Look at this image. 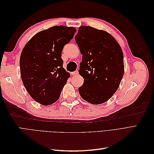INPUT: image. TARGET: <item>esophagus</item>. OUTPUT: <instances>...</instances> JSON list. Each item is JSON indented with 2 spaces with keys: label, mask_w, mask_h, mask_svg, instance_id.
<instances>
[{
  "label": "esophagus",
  "mask_w": 154,
  "mask_h": 154,
  "mask_svg": "<svg viewBox=\"0 0 154 154\" xmlns=\"http://www.w3.org/2000/svg\"><path fill=\"white\" fill-rule=\"evenodd\" d=\"M78 74V71H75L71 72V74H72V76H76V75H77Z\"/></svg>",
  "instance_id": "1"
}]
</instances>
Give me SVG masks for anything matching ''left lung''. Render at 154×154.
I'll use <instances>...</instances> for the list:
<instances>
[{
	"label": "left lung",
	"mask_w": 154,
	"mask_h": 154,
	"mask_svg": "<svg viewBox=\"0 0 154 154\" xmlns=\"http://www.w3.org/2000/svg\"><path fill=\"white\" fill-rule=\"evenodd\" d=\"M75 40L82 54L78 72L84 80L78 88L80 95L91 104L103 103L118 90L123 78V51L109 32L90 26L80 27Z\"/></svg>",
	"instance_id": "1"
}]
</instances>
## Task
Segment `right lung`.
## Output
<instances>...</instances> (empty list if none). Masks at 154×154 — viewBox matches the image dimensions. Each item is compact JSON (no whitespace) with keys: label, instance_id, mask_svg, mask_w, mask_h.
Wrapping results in <instances>:
<instances>
[{"label":"right lung","instance_id":"obj_1","mask_svg":"<svg viewBox=\"0 0 154 154\" xmlns=\"http://www.w3.org/2000/svg\"><path fill=\"white\" fill-rule=\"evenodd\" d=\"M76 29L57 26L38 32L26 44L20 58L21 78L32 98L43 105L57 101L70 74L63 68L62 52Z\"/></svg>","mask_w":154,"mask_h":154}]
</instances>
